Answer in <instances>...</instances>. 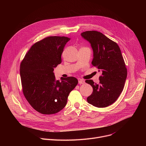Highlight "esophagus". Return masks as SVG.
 <instances>
[{
    "mask_svg": "<svg viewBox=\"0 0 146 146\" xmlns=\"http://www.w3.org/2000/svg\"><path fill=\"white\" fill-rule=\"evenodd\" d=\"M84 83H85V81H84V80H81V79H80V80H78V84H84Z\"/></svg>",
    "mask_w": 146,
    "mask_h": 146,
    "instance_id": "obj_1",
    "label": "esophagus"
}]
</instances>
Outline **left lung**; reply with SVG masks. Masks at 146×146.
<instances>
[{
  "label": "left lung",
  "instance_id": "8db88e82",
  "mask_svg": "<svg viewBox=\"0 0 146 146\" xmlns=\"http://www.w3.org/2000/svg\"><path fill=\"white\" fill-rule=\"evenodd\" d=\"M81 35L92 48V66L102 73L98 84L92 80L86 81L93 88L87 102L97 108H106L117 100L123 91L127 77L125 64L118 44L101 32L89 31Z\"/></svg>",
  "mask_w": 146,
  "mask_h": 146
}]
</instances>
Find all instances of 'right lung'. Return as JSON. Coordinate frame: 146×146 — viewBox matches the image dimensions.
<instances>
[{"label": "right lung", "instance_id": "obj_1", "mask_svg": "<svg viewBox=\"0 0 146 146\" xmlns=\"http://www.w3.org/2000/svg\"><path fill=\"white\" fill-rule=\"evenodd\" d=\"M70 40L65 36L45 37L31 47L21 62L24 95L41 114H53L63 109L69 93L78 84L73 77L56 80L54 73V68L61 63V55Z\"/></svg>", "mask_w": 146, "mask_h": 146}]
</instances>
